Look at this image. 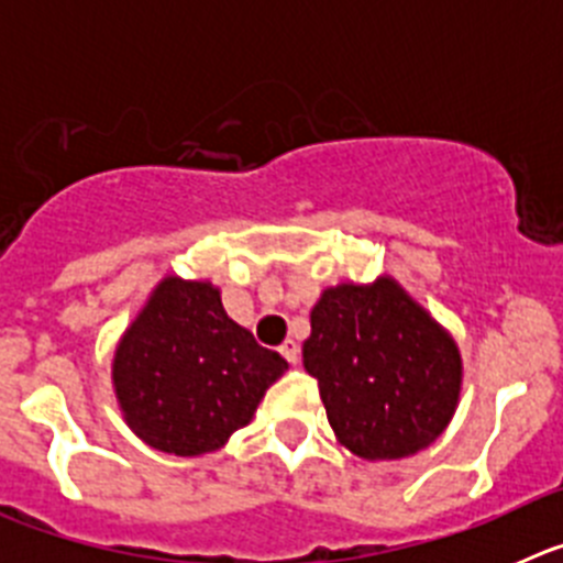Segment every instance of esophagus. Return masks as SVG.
Listing matches in <instances>:
<instances>
[{"mask_svg":"<svg viewBox=\"0 0 563 563\" xmlns=\"http://www.w3.org/2000/svg\"><path fill=\"white\" fill-rule=\"evenodd\" d=\"M282 355H285L287 363H292V366L298 363V355H301V350H298V343L292 341V338H287V341L282 343Z\"/></svg>","mask_w":563,"mask_h":563,"instance_id":"obj_1","label":"esophagus"}]
</instances>
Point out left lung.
<instances>
[{
	"instance_id": "obj_1",
	"label": "left lung",
	"mask_w": 563,
	"mask_h": 563,
	"mask_svg": "<svg viewBox=\"0 0 563 563\" xmlns=\"http://www.w3.org/2000/svg\"><path fill=\"white\" fill-rule=\"evenodd\" d=\"M310 327L305 369L352 454L400 460L442 434L460 397V352L391 278L324 290Z\"/></svg>"
}]
</instances>
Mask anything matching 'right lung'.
Here are the masks:
<instances>
[{
	"mask_svg": "<svg viewBox=\"0 0 563 563\" xmlns=\"http://www.w3.org/2000/svg\"><path fill=\"white\" fill-rule=\"evenodd\" d=\"M287 361L231 321L208 282L166 278L114 352V391L152 449L197 456L247 426Z\"/></svg>",
	"mask_w": 563,
	"mask_h": 563,
	"instance_id": "right-lung-1",
	"label": "right lung"
}]
</instances>
